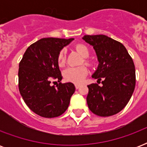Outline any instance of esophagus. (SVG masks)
I'll return each instance as SVG.
<instances>
[{
    "label": "esophagus",
    "instance_id": "1",
    "mask_svg": "<svg viewBox=\"0 0 147 147\" xmlns=\"http://www.w3.org/2000/svg\"><path fill=\"white\" fill-rule=\"evenodd\" d=\"M75 86H76V89H78V88H79L81 87L80 85H75Z\"/></svg>",
    "mask_w": 147,
    "mask_h": 147
}]
</instances>
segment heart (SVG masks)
I'll use <instances>...</instances> for the list:
<instances>
[{"instance_id":"heart-1","label":"heart","mask_w":147,"mask_h":147,"mask_svg":"<svg viewBox=\"0 0 147 147\" xmlns=\"http://www.w3.org/2000/svg\"><path fill=\"white\" fill-rule=\"evenodd\" d=\"M76 49L82 55L84 62L85 64L89 65L90 62L87 57L89 55V50L88 47L84 44H77L76 46ZM66 59V51L65 49H62L58 53L57 63L59 67L64 66ZM88 70L85 65H81L78 67H69L63 71V77L66 82L74 83V84H81L85 80L88 75Z\"/></svg>"}]
</instances>
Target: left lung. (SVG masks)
Segmentation results:
<instances>
[{
  "label": "left lung",
  "instance_id": "1",
  "mask_svg": "<svg viewBox=\"0 0 147 147\" xmlns=\"http://www.w3.org/2000/svg\"><path fill=\"white\" fill-rule=\"evenodd\" d=\"M96 52L99 65L92 78L99 82L88 85L87 104L90 111L100 117L117 114L130 100L136 85L132 58L122 43L105 35H85L82 38Z\"/></svg>",
  "mask_w": 147,
  "mask_h": 147
}]
</instances>
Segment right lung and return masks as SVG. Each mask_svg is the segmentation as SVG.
<instances>
[{
	"mask_svg": "<svg viewBox=\"0 0 147 147\" xmlns=\"http://www.w3.org/2000/svg\"><path fill=\"white\" fill-rule=\"evenodd\" d=\"M74 39L43 38L27 48L19 64V91L35 114L47 118L62 115L76 91L71 82L62 84L57 63L59 51ZM59 84L55 87L51 82Z\"/></svg>",
	"mask_w": 147,
	"mask_h": 147,
	"instance_id": "add662e5",
	"label": "right lung"
}]
</instances>
